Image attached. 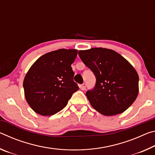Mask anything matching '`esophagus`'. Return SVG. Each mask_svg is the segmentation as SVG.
I'll list each match as a JSON object with an SVG mask.
<instances>
[{
	"mask_svg": "<svg viewBox=\"0 0 155 155\" xmlns=\"http://www.w3.org/2000/svg\"><path fill=\"white\" fill-rule=\"evenodd\" d=\"M80 87H81V89L82 90H85V89H86V84L85 83H83L82 85L80 86Z\"/></svg>",
	"mask_w": 155,
	"mask_h": 155,
	"instance_id": "1",
	"label": "esophagus"
}]
</instances>
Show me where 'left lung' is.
<instances>
[{
  "label": "left lung",
  "mask_w": 155,
  "mask_h": 155,
  "mask_svg": "<svg viewBox=\"0 0 155 155\" xmlns=\"http://www.w3.org/2000/svg\"><path fill=\"white\" fill-rule=\"evenodd\" d=\"M78 55L96 77L95 86L86 92V96L97 111L111 116L124 112L134 103L139 77L127 59L103 48L80 51Z\"/></svg>",
  "instance_id": "8db88e82"
}]
</instances>
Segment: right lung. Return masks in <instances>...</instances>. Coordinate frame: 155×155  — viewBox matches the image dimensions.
Segmentation results:
<instances>
[{
  "instance_id": "obj_1",
  "label": "right lung",
  "mask_w": 155,
  "mask_h": 155,
  "mask_svg": "<svg viewBox=\"0 0 155 155\" xmlns=\"http://www.w3.org/2000/svg\"><path fill=\"white\" fill-rule=\"evenodd\" d=\"M75 49H59L41 56L30 68L23 82L28 104L37 114L52 115L62 110L79 87L71 65Z\"/></svg>"
}]
</instances>
